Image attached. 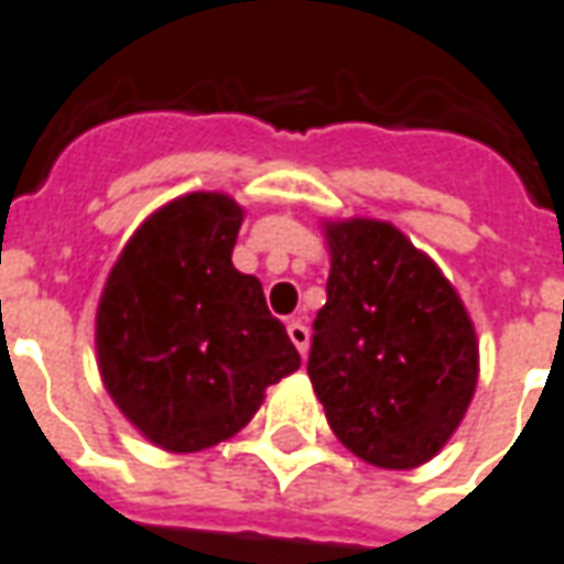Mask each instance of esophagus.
<instances>
[{"instance_id": "34e87169", "label": "esophagus", "mask_w": 564, "mask_h": 564, "mask_svg": "<svg viewBox=\"0 0 564 564\" xmlns=\"http://www.w3.org/2000/svg\"><path fill=\"white\" fill-rule=\"evenodd\" d=\"M289 337L297 346V352L306 355V349H310V327L303 325L301 318H291L289 322Z\"/></svg>"}]
</instances>
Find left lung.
Returning <instances> with one entry per match:
<instances>
[{
    "mask_svg": "<svg viewBox=\"0 0 564 564\" xmlns=\"http://www.w3.org/2000/svg\"><path fill=\"white\" fill-rule=\"evenodd\" d=\"M327 301L306 373L327 425L370 465L406 470L437 455L477 386V337L453 285L398 227H327Z\"/></svg>",
    "mask_w": 564,
    "mask_h": 564,
    "instance_id": "obj_1",
    "label": "left lung"
}]
</instances>
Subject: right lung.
<instances>
[{"instance_id": "add662e5", "label": "right lung", "mask_w": 564, "mask_h": 564, "mask_svg": "<svg viewBox=\"0 0 564 564\" xmlns=\"http://www.w3.org/2000/svg\"><path fill=\"white\" fill-rule=\"evenodd\" d=\"M242 209L187 194L154 212L115 263L97 313L102 382L148 441L197 453L249 422L301 367L261 282L230 251Z\"/></svg>"}]
</instances>
